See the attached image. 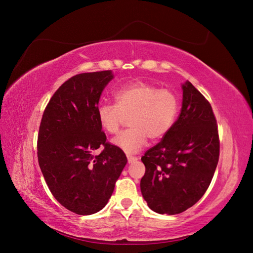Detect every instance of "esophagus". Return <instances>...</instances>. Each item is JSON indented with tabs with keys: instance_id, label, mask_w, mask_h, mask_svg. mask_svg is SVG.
Masks as SVG:
<instances>
[{
	"instance_id": "1",
	"label": "esophagus",
	"mask_w": 253,
	"mask_h": 253,
	"mask_svg": "<svg viewBox=\"0 0 253 253\" xmlns=\"http://www.w3.org/2000/svg\"><path fill=\"white\" fill-rule=\"evenodd\" d=\"M137 160H138V158L135 157V156H127L128 164H134V163L137 162Z\"/></svg>"
}]
</instances>
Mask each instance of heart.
Here are the masks:
<instances>
[{
  "label": "heart",
  "mask_w": 253,
  "mask_h": 253,
  "mask_svg": "<svg viewBox=\"0 0 253 253\" xmlns=\"http://www.w3.org/2000/svg\"><path fill=\"white\" fill-rule=\"evenodd\" d=\"M116 104L101 103L97 109L99 124L105 132L116 134L128 117L126 131L113 139L114 145L126 153L140 151L148 138H163L172 128L178 112V99L172 90L137 80L115 91Z\"/></svg>",
  "instance_id": "heart-1"
}]
</instances>
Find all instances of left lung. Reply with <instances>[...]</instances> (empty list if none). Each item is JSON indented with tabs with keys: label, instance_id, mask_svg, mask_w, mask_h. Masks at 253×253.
I'll use <instances>...</instances> for the list:
<instances>
[{
	"label": "left lung",
	"instance_id": "obj_1",
	"mask_svg": "<svg viewBox=\"0 0 253 253\" xmlns=\"http://www.w3.org/2000/svg\"><path fill=\"white\" fill-rule=\"evenodd\" d=\"M218 157V131L211 104L187 81L182 84L179 117L162 141L141 157L144 201L159 214L186 211L210 186Z\"/></svg>",
	"mask_w": 253,
	"mask_h": 253
}]
</instances>
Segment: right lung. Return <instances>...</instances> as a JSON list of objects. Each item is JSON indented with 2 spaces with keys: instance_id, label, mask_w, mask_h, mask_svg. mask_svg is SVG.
I'll list each match as a JSON object with an SVG mask.
<instances>
[{
  "instance_id": "right-lung-1",
  "label": "right lung",
  "mask_w": 253,
  "mask_h": 253,
  "mask_svg": "<svg viewBox=\"0 0 253 253\" xmlns=\"http://www.w3.org/2000/svg\"><path fill=\"white\" fill-rule=\"evenodd\" d=\"M111 71L76 75L52 95L38 134V160L53 197L67 210L90 215L108 204L126 165L121 149L106 141L97 109ZM100 146L99 156L92 152Z\"/></svg>"
}]
</instances>
